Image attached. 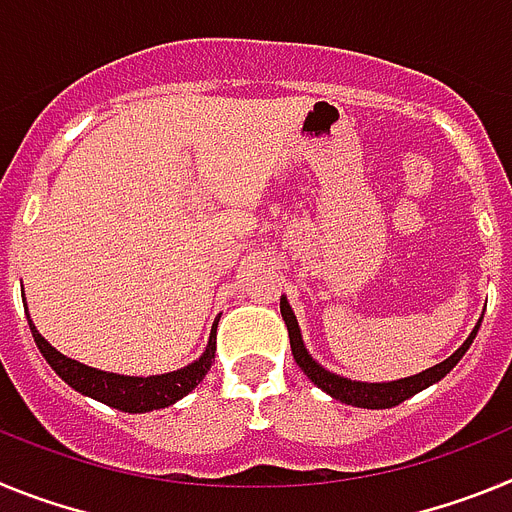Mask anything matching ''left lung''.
Returning a JSON list of instances; mask_svg holds the SVG:
<instances>
[{"label": "left lung", "mask_w": 512, "mask_h": 512, "mask_svg": "<svg viewBox=\"0 0 512 512\" xmlns=\"http://www.w3.org/2000/svg\"><path fill=\"white\" fill-rule=\"evenodd\" d=\"M279 310H282V318H284V323H287V330H289V346H292V356H295L297 366H300L302 372L307 374V379H310L312 384H318L320 390H323L325 395L333 397V400H341V402H346V405H354V408H366V410L395 408V405L405 402L408 397L423 392L425 387H431V384L441 382V379L446 377V374H449L456 364H459L461 356L467 354V348L472 346L474 336H477L479 323H482V320H479V323L474 325V330L469 333L467 341L461 343V346L456 348L449 359H443L441 364L431 366V369H425V372L413 374V377H405V379H395V382H356V379H348V377H341V374L328 372L325 366H320L318 361L312 359L310 351H307V346H305V341H302L300 323H297L295 312H292V307H289L287 297L284 295H282V300H279Z\"/></svg>", "instance_id": "1"}]
</instances>
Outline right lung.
<instances>
[{"mask_svg":"<svg viewBox=\"0 0 512 512\" xmlns=\"http://www.w3.org/2000/svg\"><path fill=\"white\" fill-rule=\"evenodd\" d=\"M217 320L212 323L210 341H207V348L202 351L200 359L182 366V369H176V372L153 374V377H128V374L102 372V369L81 364V361L63 356L58 348H53L51 343L45 341L33 320H27V325L33 330V338L38 343L43 359L76 392L92 397L97 402H104V405H110L115 410H122V413H151V410L169 408L176 400H182L210 372L212 361H215Z\"/></svg>","mask_w":512,"mask_h":512,"instance_id":"add662e5","label":"right lung"}]
</instances>
